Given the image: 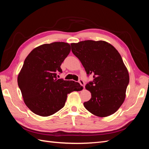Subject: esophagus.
Masks as SVG:
<instances>
[{
	"instance_id": "esophagus-1",
	"label": "esophagus",
	"mask_w": 149,
	"mask_h": 149,
	"mask_svg": "<svg viewBox=\"0 0 149 149\" xmlns=\"http://www.w3.org/2000/svg\"><path fill=\"white\" fill-rule=\"evenodd\" d=\"M79 84L82 86H83V88L84 89V88H85V86H84V81L82 79H79Z\"/></svg>"
}]
</instances>
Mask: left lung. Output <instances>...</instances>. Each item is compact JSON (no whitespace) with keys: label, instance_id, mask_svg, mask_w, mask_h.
<instances>
[{"label":"left lung","instance_id":"obj_1","mask_svg":"<svg viewBox=\"0 0 149 149\" xmlns=\"http://www.w3.org/2000/svg\"><path fill=\"white\" fill-rule=\"evenodd\" d=\"M71 50L93 80L86 85L91 98L84 102L89 112L107 117L118 110L125 100L129 75L118 51L104 41L85 40L71 43Z\"/></svg>","mask_w":149,"mask_h":149}]
</instances>
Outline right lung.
<instances>
[{
  "instance_id": "1",
  "label": "right lung",
  "mask_w": 149,
  "mask_h": 149,
  "mask_svg": "<svg viewBox=\"0 0 149 149\" xmlns=\"http://www.w3.org/2000/svg\"><path fill=\"white\" fill-rule=\"evenodd\" d=\"M70 51L68 43L53 42L34 48L25 58L18 85L26 106L35 114L56 113L64 107L68 94L83 89L78 82L57 78Z\"/></svg>"
}]
</instances>
